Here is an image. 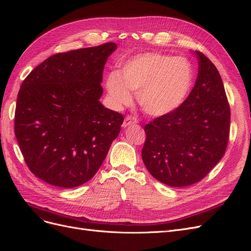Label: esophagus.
I'll use <instances>...</instances> for the list:
<instances>
[{"mask_svg":"<svg viewBox=\"0 0 251 251\" xmlns=\"http://www.w3.org/2000/svg\"><path fill=\"white\" fill-rule=\"evenodd\" d=\"M136 122H137V121H136V118H134V117H132V116H127V117L124 119L123 127H124V128H126V127H128V126H130V125L135 124Z\"/></svg>","mask_w":251,"mask_h":251,"instance_id":"1","label":"esophagus"}]
</instances>
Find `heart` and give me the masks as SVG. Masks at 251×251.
Returning <instances> with one entry per match:
<instances>
[{
  "mask_svg": "<svg viewBox=\"0 0 251 251\" xmlns=\"http://www.w3.org/2000/svg\"><path fill=\"white\" fill-rule=\"evenodd\" d=\"M192 79L193 69L186 58L144 52L125 61L120 72H110L106 89L116 106L130 103L131 90L137 93L138 104L147 115L161 117L183 103Z\"/></svg>",
  "mask_w": 251,
  "mask_h": 251,
  "instance_id": "b5f03b06",
  "label": "heart"
}]
</instances>
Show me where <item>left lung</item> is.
Here are the masks:
<instances>
[{"mask_svg": "<svg viewBox=\"0 0 251 251\" xmlns=\"http://www.w3.org/2000/svg\"><path fill=\"white\" fill-rule=\"evenodd\" d=\"M199 73L192 91L173 113L145 126L142 157L153 177L172 187L201 181L226 153L230 109L220 74L205 54L194 51Z\"/></svg>", "mask_w": 251, "mask_h": 251, "instance_id": "8db88e82", "label": "left lung"}]
</instances>
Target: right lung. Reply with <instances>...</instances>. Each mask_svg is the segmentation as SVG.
<instances>
[{
	"label": "right lung",
	"mask_w": 251,
	"mask_h": 251,
	"mask_svg": "<svg viewBox=\"0 0 251 251\" xmlns=\"http://www.w3.org/2000/svg\"><path fill=\"white\" fill-rule=\"evenodd\" d=\"M114 42L55 53L31 71L18 92L14 132L27 168L57 187L94 177L124 117L101 104L102 72Z\"/></svg>",
	"instance_id": "add662e5"
}]
</instances>
